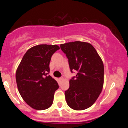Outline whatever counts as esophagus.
<instances>
[{"mask_svg": "<svg viewBox=\"0 0 128 128\" xmlns=\"http://www.w3.org/2000/svg\"><path fill=\"white\" fill-rule=\"evenodd\" d=\"M60 79L61 80H64V78L63 77H61V78H60Z\"/></svg>", "mask_w": 128, "mask_h": 128, "instance_id": "34e87169", "label": "esophagus"}]
</instances>
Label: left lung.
Here are the masks:
<instances>
[{
	"label": "left lung",
	"instance_id": "left-lung-1",
	"mask_svg": "<svg viewBox=\"0 0 128 128\" xmlns=\"http://www.w3.org/2000/svg\"><path fill=\"white\" fill-rule=\"evenodd\" d=\"M60 48L68 58L71 72H78L70 80L69 88L65 92L66 102L73 110H86L96 102L102 90V60L88 42H69L61 44Z\"/></svg>",
	"mask_w": 128,
	"mask_h": 128
}]
</instances>
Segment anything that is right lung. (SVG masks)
Masks as SVG:
<instances>
[{
	"mask_svg": "<svg viewBox=\"0 0 128 128\" xmlns=\"http://www.w3.org/2000/svg\"><path fill=\"white\" fill-rule=\"evenodd\" d=\"M60 49L57 45L40 44L28 50L17 69L16 82L18 92L26 104L36 110L52 105L58 83L50 75L51 57Z\"/></svg>",
	"mask_w": 128,
	"mask_h": 128,
	"instance_id": "right-lung-1",
	"label": "right lung"
}]
</instances>
